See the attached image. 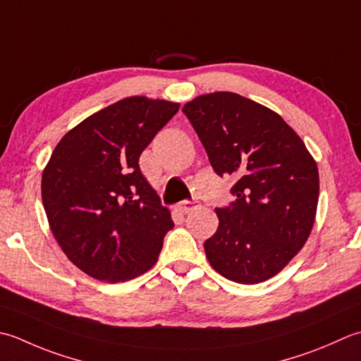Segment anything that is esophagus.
I'll return each mask as SVG.
<instances>
[{
  "mask_svg": "<svg viewBox=\"0 0 361 361\" xmlns=\"http://www.w3.org/2000/svg\"><path fill=\"white\" fill-rule=\"evenodd\" d=\"M199 202L197 200H183V202H180L178 204H176V209L180 211V213H189V211H192V209H195V208H199Z\"/></svg>",
  "mask_w": 361,
  "mask_h": 361,
  "instance_id": "obj_1",
  "label": "esophagus"
}]
</instances>
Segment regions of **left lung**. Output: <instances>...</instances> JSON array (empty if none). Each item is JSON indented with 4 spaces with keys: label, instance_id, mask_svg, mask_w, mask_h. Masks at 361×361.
Wrapping results in <instances>:
<instances>
[{
    "label": "left lung",
    "instance_id": "left-lung-1",
    "mask_svg": "<svg viewBox=\"0 0 361 361\" xmlns=\"http://www.w3.org/2000/svg\"><path fill=\"white\" fill-rule=\"evenodd\" d=\"M183 112L214 172L238 178L235 202L216 208L217 231L204 241L209 264L243 285L274 277L313 228L319 199L313 157L277 112L233 92L197 97Z\"/></svg>",
    "mask_w": 361,
    "mask_h": 361
}]
</instances>
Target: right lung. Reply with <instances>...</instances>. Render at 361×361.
I'll list each match as a JSON object with an SVG mask.
<instances>
[{
	"mask_svg": "<svg viewBox=\"0 0 361 361\" xmlns=\"http://www.w3.org/2000/svg\"><path fill=\"white\" fill-rule=\"evenodd\" d=\"M178 108L125 98L56 145L42 175V202L61 249L90 277L126 281L158 261L173 222L140 172L139 157Z\"/></svg>",
	"mask_w": 361,
	"mask_h": 361,
	"instance_id": "add662e5",
	"label": "right lung"
}]
</instances>
